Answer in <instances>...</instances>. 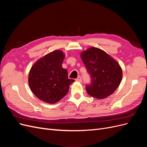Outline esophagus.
Listing matches in <instances>:
<instances>
[{"label":"esophagus","mask_w":147,"mask_h":147,"mask_svg":"<svg viewBox=\"0 0 147 147\" xmlns=\"http://www.w3.org/2000/svg\"><path fill=\"white\" fill-rule=\"evenodd\" d=\"M76 80V82H82V77L79 76L76 80Z\"/></svg>","instance_id":"34e87169"}]
</instances>
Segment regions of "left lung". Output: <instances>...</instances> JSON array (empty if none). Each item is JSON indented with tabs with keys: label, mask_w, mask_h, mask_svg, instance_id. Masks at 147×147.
<instances>
[{
	"label": "left lung",
	"mask_w": 147,
	"mask_h": 147,
	"mask_svg": "<svg viewBox=\"0 0 147 147\" xmlns=\"http://www.w3.org/2000/svg\"><path fill=\"white\" fill-rule=\"evenodd\" d=\"M80 57L91 77V84L86 87L88 94L97 99H104L112 94L123 77L122 69L118 62L96 47L83 51Z\"/></svg>",
	"instance_id": "left-lung-1"
}]
</instances>
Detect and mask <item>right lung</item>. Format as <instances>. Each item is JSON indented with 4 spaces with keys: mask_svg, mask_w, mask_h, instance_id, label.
I'll use <instances>...</instances> for the list:
<instances>
[{
    "mask_svg": "<svg viewBox=\"0 0 147 147\" xmlns=\"http://www.w3.org/2000/svg\"><path fill=\"white\" fill-rule=\"evenodd\" d=\"M65 54L55 50L40 57L30 69L28 83L31 91L37 98L54 104L67 94L74 80L69 79L67 71L62 67Z\"/></svg>",
    "mask_w": 147,
    "mask_h": 147,
    "instance_id": "obj_1",
    "label": "right lung"
}]
</instances>
